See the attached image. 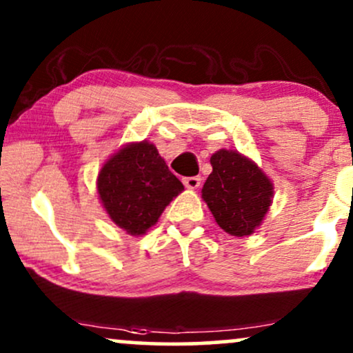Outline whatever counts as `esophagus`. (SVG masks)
Here are the masks:
<instances>
[{"mask_svg":"<svg viewBox=\"0 0 353 353\" xmlns=\"http://www.w3.org/2000/svg\"><path fill=\"white\" fill-rule=\"evenodd\" d=\"M201 176H192V177H185L184 179V185L189 189H197L201 185Z\"/></svg>","mask_w":353,"mask_h":353,"instance_id":"esophagus-1","label":"esophagus"}]
</instances>
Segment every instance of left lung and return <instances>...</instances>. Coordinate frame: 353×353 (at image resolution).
<instances>
[{
  "label": "left lung",
  "mask_w": 353,
  "mask_h": 353,
  "mask_svg": "<svg viewBox=\"0 0 353 353\" xmlns=\"http://www.w3.org/2000/svg\"><path fill=\"white\" fill-rule=\"evenodd\" d=\"M202 199L214 219L230 236H250L259 228L272 201V182L252 161L236 151L221 149L210 157Z\"/></svg>",
  "instance_id": "8db88e82"
}]
</instances>
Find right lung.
<instances>
[{
    "label": "right lung",
    "mask_w": 353,
    "mask_h": 353,
    "mask_svg": "<svg viewBox=\"0 0 353 353\" xmlns=\"http://www.w3.org/2000/svg\"><path fill=\"white\" fill-rule=\"evenodd\" d=\"M182 189L157 149L145 141L117 151L98 177L104 209L131 236L145 234Z\"/></svg>",
    "instance_id": "obj_1"
}]
</instances>
